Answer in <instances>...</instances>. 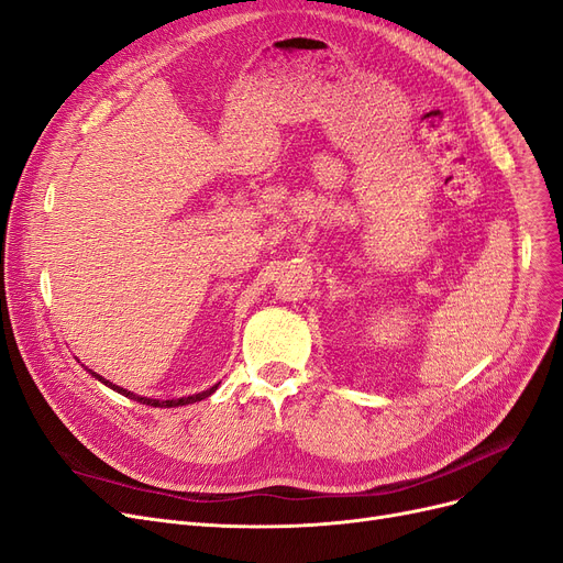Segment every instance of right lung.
<instances>
[{
    "mask_svg": "<svg viewBox=\"0 0 563 563\" xmlns=\"http://www.w3.org/2000/svg\"><path fill=\"white\" fill-rule=\"evenodd\" d=\"M91 373V371H89ZM96 379L99 382H103L106 386H110L112 390H117V394H121V396H126V398H131V400H137V402H142V405H152V407H181V405H190V402H200V400H205V398H209L213 390L218 388V386H211L209 390H202V394H195V396H188V398H173V400H154V398H140V396H135V394H131V390H126V388H121V386H117V384H112V382H108L106 377H101L99 373H91Z\"/></svg>",
    "mask_w": 563,
    "mask_h": 563,
    "instance_id": "right-lung-1",
    "label": "right lung"
}]
</instances>
